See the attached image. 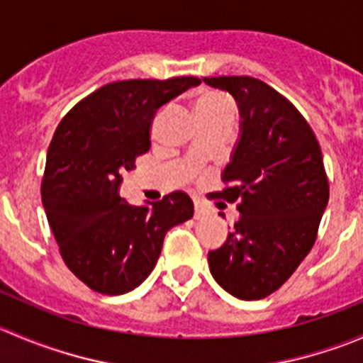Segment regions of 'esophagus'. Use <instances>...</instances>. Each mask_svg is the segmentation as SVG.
<instances>
[{"label":"esophagus","mask_w":363,"mask_h":363,"mask_svg":"<svg viewBox=\"0 0 363 363\" xmlns=\"http://www.w3.org/2000/svg\"><path fill=\"white\" fill-rule=\"evenodd\" d=\"M208 214V208L200 202V200H195V218L196 219H202L205 216Z\"/></svg>","instance_id":"obj_1"}]
</instances>
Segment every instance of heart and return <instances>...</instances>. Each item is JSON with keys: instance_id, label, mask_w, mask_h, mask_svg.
Wrapping results in <instances>:
<instances>
[{"instance_id": "1", "label": "heart", "mask_w": 363, "mask_h": 363, "mask_svg": "<svg viewBox=\"0 0 363 363\" xmlns=\"http://www.w3.org/2000/svg\"><path fill=\"white\" fill-rule=\"evenodd\" d=\"M223 105H230V101L225 96H221V94H205L196 105V111H208V108H218L223 107Z\"/></svg>"}]
</instances>
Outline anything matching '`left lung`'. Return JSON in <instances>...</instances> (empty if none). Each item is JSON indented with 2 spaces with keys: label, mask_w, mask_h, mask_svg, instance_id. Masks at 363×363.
I'll return each mask as SVG.
<instances>
[{
  "label": "left lung",
  "mask_w": 363,
  "mask_h": 363,
  "mask_svg": "<svg viewBox=\"0 0 363 363\" xmlns=\"http://www.w3.org/2000/svg\"><path fill=\"white\" fill-rule=\"evenodd\" d=\"M239 105L240 138L216 199L237 202L239 221L208 251L216 283L240 300L279 290L313 250L328 203V179L309 123L269 84L252 77H205Z\"/></svg>",
  "instance_id": "8db88e82"
}]
</instances>
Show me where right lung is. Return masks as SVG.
I'll list each match as a JSON object with an SVG mask.
<instances>
[{
    "mask_svg": "<svg viewBox=\"0 0 363 363\" xmlns=\"http://www.w3.org/2000/svg\"><path fill=\"white\" fill-rule=\"evenodd\" d=\"M199 84L196 77L107 84L56 128L42 202L65 263L91 290H135L155 269L168 230L193 218L184 191L138 207L121 199L119 188L135 160L151 147L149 130L158 108Z\"/></svg>",
    "mask_w": 363,
    "mask_h": 363,
    "instance_id": "1",
    "label": "right lung"
}]
</instances>
